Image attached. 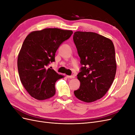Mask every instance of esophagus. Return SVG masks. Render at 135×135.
<instances>
[{
	"label": "esophagus",
	"instance_id": "esophagus-1",
	"mask_svg": "<svg viewBox=\"0 0 135 135\" xmlns=\"http://www.w3.org/2000/svg\"><path fill=\"white\" fill-rule=\"evenodd\" d=\"M66 77L68 78H70V79H72V78H74L75 77L74 75H66Z\"/></svg>",
	"mask_w": 135,
	"mask_h": 135
}]
</instances>
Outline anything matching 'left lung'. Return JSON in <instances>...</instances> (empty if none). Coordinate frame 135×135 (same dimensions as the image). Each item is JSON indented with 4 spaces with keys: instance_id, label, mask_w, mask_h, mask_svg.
Wrapping results in <instances>:
<instances>
[{
    "instance_id": "1",
    "label": "left lung",
    "mask_w": 135,
    "mask_h": 135,
    "mask_svg": "<svg viewBox=\"0 0 135 135\" xmlns=\"http://www.w3.org/2000/svg\"><path fill=\"white\" fill-rule=\"evenodd\" d=\"M73 40L83 65L77 75L80 85L74 95L81 101L91 103L107 93L115 78V48L111 40L96 32L76 31Z\"/></svg>"
}]
</instances>
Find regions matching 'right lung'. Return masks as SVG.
Listing matches in <instances>:
<instances>
[{"label":"right lung","instance_id":"add662e5","mask_svg":"<svg viewBox=\"0 0 135 135\" xmlns=\"http://www.w3.org/2000/svg\"><path fill=\"white\" fill-rule=\"evenodd\" d=\"M72 34L71 30L46 28L31 32L24 40L18 55V71L23 86L34 99L44 100L55 95L56 81L64 76L47 66L55 61L60 44Z\"/></svg>","mask_w":135,"mask_h":135}]
</instances>
